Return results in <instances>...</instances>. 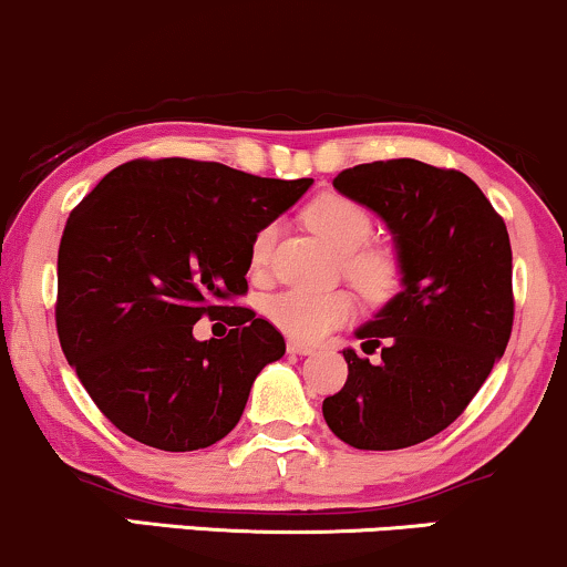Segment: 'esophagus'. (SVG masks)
<instances>
[{"label":"esophagus","instance_id":"obj_1","mask_svg":"<svg viewBox=\"0 0 567 567\" xmlns=\"http://www.w3.org/2000/svg\"><path fill=\"white\" fill-rule=\"evenodd\" d=\"M286 350H289L291 355H312V352H316L312 344L299 342V339H289V342H286Z\"/></svg>","mask_w":567,"mask_h":567}]
</instances>
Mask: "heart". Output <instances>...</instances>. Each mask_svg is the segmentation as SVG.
<instances>
[{"instance_id":"1","label":"heart","mask_w":567,"mask_h":567,"mask_svg":"<svg viewBox=\"0 0 567 567\" xmlns=\"http://www.w3.org/2000/svg\"><path fill=\"white\" fill-rule=\"evenodd\" d=\"M305 223L337 251H342L344 272L363 297L382 299L390 295L392 286L398 284V257L388 246H363L371 238L374 223L361 204L339 193H323L308 204ZM278 228L272 223L259 228L251 241V268H268ZM352 312H355V299L342 289H284L265 299V316L289 337L308 339V342L323 339L329 331L348 323Z\"/></svg>"}]
</instances>
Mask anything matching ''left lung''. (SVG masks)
Returning a JSON list of instances; mask_svg holds the SVG:
<instances>
[{
  "label": "left lung",
  "instance_id": "left-lung-1",
  "mask_svg": "<svg viewBox=\"0 0 567 567\" xmlns=\"http://www.w3.org/2000/svg\"><path fill=\"white\" fill-rule=\"evenodd\" d=\"M334 188L388 223L403 291L355 331L382 361L342 352L348 382L326 398L323 419L352 449H409L456 422L507 350L509 233L464 172L416 158L358 164Z\"/></svg>",
  "mask_w": 567,
  "mask_h": 567
}]
</instances>
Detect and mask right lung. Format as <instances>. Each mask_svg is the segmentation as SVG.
I'll return each instance as SVG.
<instances>
[{"label": "right lung", "mask_w": 567, "mask_h": 567, "mask_svg": "<svg viewBox=\"0 0 567 567\" xmlns=\"http://www.w3.org/2000/svg\"><path fill=\"white\" fill-rule=\"evenodd\" d=\"M312 185L217 162L135 158L69 215L58 249L55 323L65 361L113 427L162 451H196L236 427L286 342L246 295L259 228ZM234 310L228 338L192 323Z\"/></svg>", "instance_id": "obj_1"}]
</instances>
